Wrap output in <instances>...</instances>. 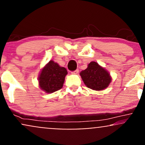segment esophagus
<instances>
[{
  "instance_id": "obj_1",
  "label": "esophagus",
  "mask_w": 145,
  "mask_h": 145,
  "mask_svg": "<svg viewBox=\"0 0 145 145\" xmlns=\"http://www.w3.org/2000/svg\"><path fill=\"white\" fill-rule=\"evenodd\" d=\"M78 72H79V70H78V69H76V70H75L74 71H72V72H71V74H78Z\"/></svg>"
}]
</instances>
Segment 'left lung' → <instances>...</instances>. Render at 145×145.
Here are the masks:
<instances>
[{"label":"left lung","mask_w":145,"mask_h":145,"mask_svg":"<svg viewBox=\"0 0 145 145\" xmlns=\"http://www.w3.org/2000/svg\"><path fill=\"white\" fill-rule=\"evenodd\" d=\"M84 84L95 91H102L108 87L112 81L110 73L97 63L91 61L87 68L80 73Z\"/></svg>","instance_id":"obj_1"}]
</instances>
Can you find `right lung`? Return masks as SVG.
I'll use <instances>...</instances> for the list:
<instances>
[{
  "label": "right lung",
  "mask_w": 145,
  "mask_h": 145,
  "mask_svg": "<svg viewBox=\"0 0 145 145\" xmlns=\"http://www.w3.org/2000/svg\"><path fill=\"white\" fill-rule=\"evenodd\" d=\"M67 74L65 68L61 67L54 61H50L39 73L38 77L39 88L47 93H52L62 89Z\"/></svg>",
  "instance_id": "right-lung-1"
}]
</instances>
